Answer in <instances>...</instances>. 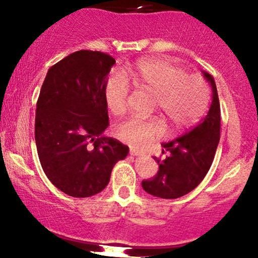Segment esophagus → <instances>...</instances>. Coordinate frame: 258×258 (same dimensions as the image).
<instances>
[{
    "mask_svg": "<svg viewBox=\"0 0 258 258\" xmlns=\"http://www.w3.org/2000/svg\"><path fill=\"white\" fill-rule=\"evenodd\" d=\"M130 155H133V156H140V155H141V153H140V152H139V151H138V150L133 149V147H132V149H130Z\"/></svg>",
    "mask_w": 258,
    "mask_h": 258,
    "instance_id": "esophagus-1",
    "label": "esophagus"
}]
</instances>
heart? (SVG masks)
Instances as JSON below:
<instances>
[{
  "label": "heart",
  "mask_w": 258,
  "mask_h": 258,
  "mask_svg": "<svg viewBox=\"0 0 258 258\" xmlns=\"http://www.w3.org/2000/svg\"><path fill=\"white\" fill-rule=\"evenodd\" d=\"M126 77L134 80L140 89L156 95V108H160L173 126L189 125L201 118L206 111L210 90L204 78L198 74H185L181 67L170 60L158 58L139 62ZM130 86L123 74L114 73L107 80L106 103L114 115L125 114L129 107ZM164 126L158 118H132L114 126L118 140L137 149H144L151 141L161 138Z\"/></svg>",
  "instance_id": "1"
}]
</instances>
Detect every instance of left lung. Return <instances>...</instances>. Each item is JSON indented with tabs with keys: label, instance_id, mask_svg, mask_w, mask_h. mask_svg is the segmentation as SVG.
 I'll return each mask as SVG.
<instances>
[{
	"label": "left lung",
	"instance_id": "1",
	"mask_svg": "<svg viewBox=\"0 0 258 258\" xmlns=\"http://www.w3.org/2000/svg\"><path fill=\"white\" fill-rule=\"evenodd\" d=\"M204 77L212 88L210 111L183 137L162 144L169 156L163 161L155 157L160 164L157 174L141 183L150 195L161 199L181 198L204 180L212 166L221 137V106L215 79L207 72H204Z\"/></svg>",
	"mask_w": 258,
	"mask_h": 258
}]
</instances>
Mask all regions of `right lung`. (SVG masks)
Masks as SVG:
<instances>
[{
	"instance_id": "1",
	"label": "right lung",
	"mask_w": 258,
	"mask_h": 258,
	"mask_svg": "<svg viewBox=\"0 0 258 258\" xmlns=\"http://www.w3.org/2000/svg\"><path fill=\"white\" fill-rule=\"evenodd\" d=\"M115 63L109 54L82 50L46 74L36 103L35 143L46 176L73 198H90L109 183L129 147L103 137L108 123L105 89Z\"/></svg>"
}]
</instances>
